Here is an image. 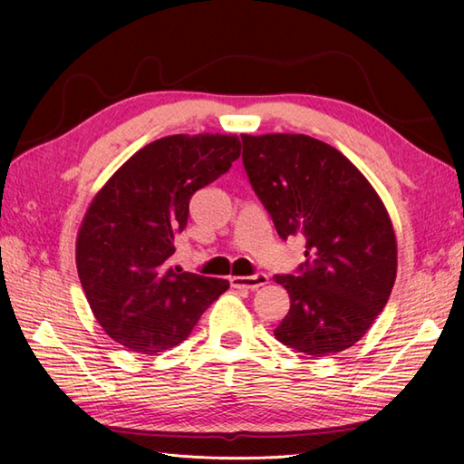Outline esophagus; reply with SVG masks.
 <instances>
[{"label":"esophagus","instance_id":"1","mask_svg":"<svg viewBox=\"0 0 464 464\" xmlns=\"http://www.w3.org/2000/svg\"><path fill=\"white\" fill-rule=\"evenodd\" d=\"M233 287L237 289H249V291H255L263 287V285L269 283V277L265 273H255V275H249V277H229Z\"/></svg>","mask_w":464,"mask_h":464}]
</instances>
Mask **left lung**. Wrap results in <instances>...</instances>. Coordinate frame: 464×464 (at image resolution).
Segmentation results:
<instances>
[{
    "mask_svg": "<svg viewBox=\"0 0 464 464\" xmlns=\"http://www.w3.org/2000/svg\"><path fill=\"white\" fill-rule=\"evenodd\" d=\"M243 165L279 237H304L295 275H275L291 309L275 337L327 357L353 347L389 301L397 239L389 213L362 173L309 135H241Z\"/></svg>",
    "mask_w": 464,
    "mask_h": 464,
    "instance_id": "obj_1",
    "label": "left lung"
}]
</instances>
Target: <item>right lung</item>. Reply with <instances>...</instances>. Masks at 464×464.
<instances>
[{"instance_id":"add662e5","label":"right lung","mask_w":464,"mask_h":464,"mask_svg":"<svg viewBox=\"0 0 464 464\" xmlns=\"http://www.w3.org/2000/svg\"><path fill=\"white\" fill-rule=\"evenodd\" d=\"M241 155L237 135H169L137 151L95 195L77 235V273L97 323L143 354L189 337L229 281L173 269L195 191Z\"/></svg>"}]
</instances>
